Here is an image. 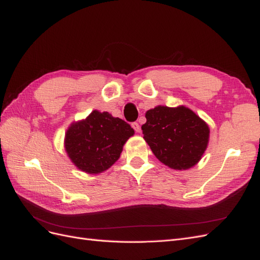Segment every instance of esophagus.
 <instances>
[{"label":"esophagus","instance_id":"1","mask_svg":"<svg viewBox=\"0 0 260 260\" xmlns=\"http://www.w3.org/2000/svg\"><path fill=\"white\" fill-rule=\"evenodd\" d=\"M132 127H133L136 133H140V132H141V126H140L139 123H136V121H135V123H132Z\"/></svg>","mask_w":260,"mask_h":260}]
</instances>
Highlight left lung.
Here are the masks:
<instances>
[{
	"mask_svg": "<svg viewBox=\"0 0 260 260\" xmlns=\"http://www.w3.org/2000/svg\"><path fill=\"white\" fill-rule=\"evenodd\" d=\"M142 125L144 140L159 161L174 170H187L200 161L210 129L204 120L184 106H156L147 110Z\"/></svg>",
	"mask_w": 260,
	"mask_h": 260,
	"instance_id": "obj_1",
	"label": "left lung"
}]
</instances>
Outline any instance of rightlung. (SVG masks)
<instances>
[{
    "instance_id": "add662e5",
    "label": "right lung",
    "mask_w": 260,
    "mask_h": 260,
    "mask_svg": "<svg viewBox=\"0 0 260 260\" xmlns=\"http://www.w3.org/2000/svg\"><path fill=\"white\" fill-rule=\"evenodd\" d=\"M134 129L107 112L93 110L86 119L73 123L66 133L64 147L79 170L98 174L117 161Z\"/></svg>"
}]
</instances>
